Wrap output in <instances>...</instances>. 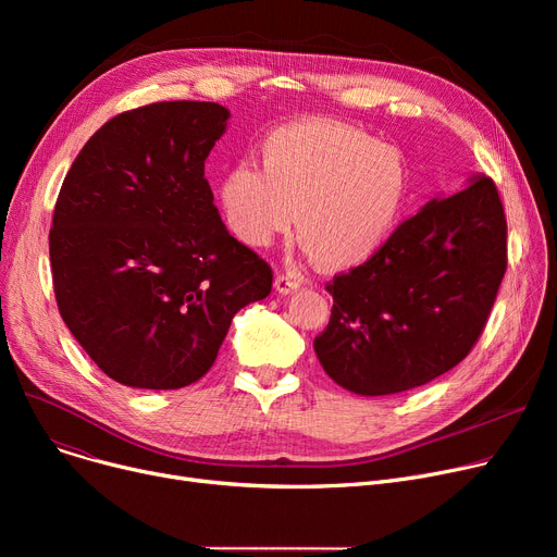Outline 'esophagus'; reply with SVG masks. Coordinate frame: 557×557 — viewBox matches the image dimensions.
Segmentation results:
<instances>
[{
	"label": "esophagus",
	"mask_w": 557,
	"mask_h": 557,
	"mask_svg": "<svg viewBox=\"0 0 557 557\" xmlns=\"http://www.w3.org/2000/svg\"><path fill=\"white\" fill-rule=\"evenodd\" d=\"M302 286V277L298 273H280L275 277V288L280 294H290V290H296Z\"/></svg>",
	"instance_id": "34e87169"
}]
</instances>
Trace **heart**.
Segmentation results:
<instances>
[{"mask_svg":"<svg viewBox=\"0 0 557 557\" xmlns=\"http://www.w3.org/2000/svg\"><path fill=\"white\" fill-rule=\"evenodd\" d=\"M401 156L368 133L309 120L275 128L261 169L234 164L221 181V208L239 242L263 248L294 227L330 269L370 259L393 232L406 200Z\"/></svg>","mask_w":557,"mask_h":557,"instance_id":"heart-1","label":"heart"}]
</instances>
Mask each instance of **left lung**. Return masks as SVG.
I'll return each mask as SVG.
<instances>
[{"mask_svg":"<svg viewBox=\"0 0 557 557\" xmlns=\"http://www.w3.org/2000/svg\"><path fill=\"white\" fill-rule=\"evenodd\" d=\"M508 225L492 178L433 198L370 259L334 275L320 366L357 395H393L472 352L508 267Z\"/></svg>","mask_w":557,"mask_h":557,"instance_id":"left-lung-1","label":"left lung"}]
</instances>
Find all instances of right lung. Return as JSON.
<instances>
[{"label":"right lung","mask_w":557,"mask_h":557,"mask_svg":"<svg viewBox=\"0 0 557 557\" xmlns=\"http://www.w3.org/2000/svg\"><path fill=\"white\" fill-rule=\"evenodd\" d=\"M230 112L158 101L106 122L53 208L49 259L65 325L110 379L175 391L212 368L234 313L273 271L225 230L205 160Z\"/></svg>","instance_id":"add662e5"}]
</instances>
